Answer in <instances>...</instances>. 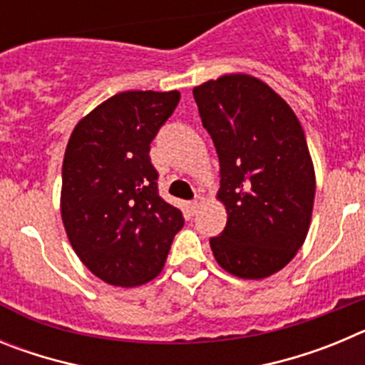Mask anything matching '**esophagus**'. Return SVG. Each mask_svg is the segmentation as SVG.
<instances>
[{
    "mask_svg": "<svg viewBox=\"0 0 365 365\" xmlns=\"http://www.w3.org/2000/svg\"><path fill=\"white\" fill-rule=\"evenodd\" d=\"M202 205H205V197H201V195H197V197H195L192 202H190V206H192L193 212H197Z\"/></svg>",
    "mask_w": 365,
    "mask_h": 365,
    "instance_id": "1",
    "label": "esophagus"
}]
</instances>
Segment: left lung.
Instances as JSON below:
<instances>
[{
  "label": "left lung",
  "instance_id": "left-lung-1",
  "mask_svg": "<svg viewBox=\"0 0 365 365\" xmlns=\"http://www.w3.org/2000/svg\"><path fill=\"white\" fill-rule=\"evenodd\" d=\"M193 98L217 151V197L228 214L210 237L212 252L237 278H267L296 256L311 222L316 182L302 124L282 96L247 74L193 87Z\"/></svg>",
  "mask_w": 365,
  "mask_h": 365
}]
</instances>
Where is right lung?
Wrapping results in <instances>:
<instances>
[{
  "mask_svg": "<svg viewBox=\"0 0 365 365\" xmlns=\"http://www.w3.org/2000/svg\"><path fill=\"white\" fill-rule=\"evenodd\" d=\"M179 91H125L76 124L62 168V219L76 256L117 287L153 279L185 225L159 195L150 144Z\"/></svg>",
  "mask_w": 365,
  "mask_h": 365,
  "instance_id": "right-lung-1",
  "label": "right lung"
}]
</instances>
